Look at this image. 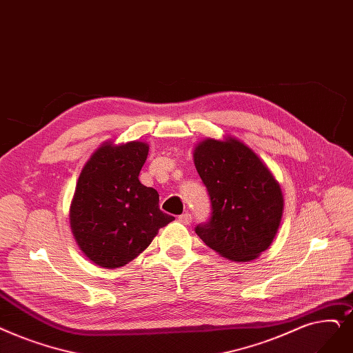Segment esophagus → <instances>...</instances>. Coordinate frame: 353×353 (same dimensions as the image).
<instances>
[{
  "instance_id": "1",
  "label": "esophagus",
  "mask_w": 353,
  "mask_h": 353,
  "mask_svg": "<svg viewBox=\"0 0 353 353\" xmlns=\"http://www.w3.org/2000/svg\"><path fill=\"white\" fill-rule=\"evenodd\" d=\"M179 222L183 225H189L192 222V214L190 213H185V214H180L179 216Z\"/></svg>"
}]
</instances>
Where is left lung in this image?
<instances>
[{
    "label": "left lung",
    "mask_w": 353,
    "mask_h": 353,
    "mask_svg": "<svg viewBox=\"0 0 353 353\" xmlns=\"http://www.w3.org/2000/svg\"><path fill=\"white\" fill-rule=\"evenodd\" d=\"M194 167L209 192L212 216L196 234L235 263L258 258L275 238L284 197L268 165L235 137L206 139L193 150Z\"/></svg>",
    "instance_id": "8db88e82"
}]
</instances>
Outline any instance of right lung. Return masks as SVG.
<instances>
[{
    "mask_svg": "<svg viewBox=\"0 0 353 353\" xmlns=\"http://www.w3.org/2000/svg\"><path fill=\"white\" fill-rule=\"evenodd\" d=\"M148 148L144 141H105L82 168L69 218L76 243L95 265L124 267L174 221L160 210L157 190L139 180Z\"/></svg>",
    "mask_w": 353,
    "mask_h": 353,
    "instance_id": "1",
    "label": "right lung"
}]
</instances>
